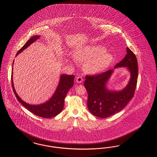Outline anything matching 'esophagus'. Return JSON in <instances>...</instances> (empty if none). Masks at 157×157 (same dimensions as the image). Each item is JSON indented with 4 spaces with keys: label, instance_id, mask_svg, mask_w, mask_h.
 <instances>
[{
    "label": "esophagus",
    "instance_id": "obj_1",
    "mask_svg": "<svg viewBox=\"0 0 157 157\" xmlns=\"http://www.w3.org/2000/svg\"><path fill=\"white\" fill-rule=\"evenodd\" d=\"M76 81L77 83H81V82L83 81V78H82V76H78L76 78Z\"/></svg>",
    "mask_w": 157,
    "mask_h": 157
}]
</instances>
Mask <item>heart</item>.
<instances>
[{
	"label": "heart",
	"instance_id": "heart-1",
	"mask_svg": "<svg viewBox=\"0 0 157 157\" xmlns=\"http://www.w3.org/2000/svg\"><path fill=\"white\" fill-rule=\"evenodd\" d=\"M72 56L79 62H84L83 70L89 74H95L106 69L113 60V56L101 45H86L78 48Z\"/></svg>",
	"mask_w": 157,
	"mask_h": 157
}]
</instances>
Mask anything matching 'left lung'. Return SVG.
I'll use <instances>...</instances> for the list:
<instances>
[{
  "mask_svg": "<svg viewBox=\"0 0 157 157\" xmlns=\"http://www.w3.org/2000/svg\"><path fill=\"white\" fill-rule=\"evenodd\" d=\"M125 67L130 72L127 86L122 90L113 91L107 86L114 69ZM138 61L135 55L127 48V55L113 70L96 75H87L84 86L88 93L87 107L91 114L106 118L123 109L133 98L138 79Z\"/></svg>",
  "mask_w": 157,
  "mask_h": 157,
  "instance_id": "8db88e82",
  "label": "left lung"
}]
</instances>
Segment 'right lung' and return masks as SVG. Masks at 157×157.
<instances>
[{"label":"right lung","mask_w":157,"mask_h":157,"mask_svg":"<svg viewBox=\"0 0 157 157\" xmlns=\"http://www.w3.org/2000/svg\"><path fill=\"white\" fill-rule=\"evenodd\" d=\"M40 37L41 36L39 35H35L32 37L26 43H25L24 47L19 49V51L16 55V56ZM14 62V60L13 61V67ZM13 68H12L11 74V83L13 89L17 100L25 108H26L35 115L45 119L55 117L62 112L63 109L64 99L66 97L67 94L69 90L74 85V79L75 78L74 75H67L64 74L60 75V80L57 88L52 96L50 98V99L41 104L31 105L24 101L17 93L13 80Z\"/></svg>","instance_id":"obj_1"}]
</instances>
